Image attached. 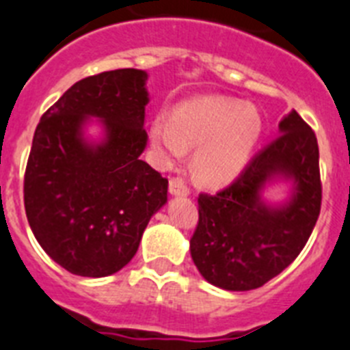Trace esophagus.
Instances as JSON below:
<instances>
[{"mask_svg": "<svg viewBox=\"0 0 350 350\" xmlns=\"http://www.w3.org/2000/svg\"><path fill=\"white\" fill-rule=\"evenodd\" d=\"M169 192L172 193V196L183 198V196H189L190 189L187 187V183H185L181 178H172V180L169 181Z\"/></svg>", "mask_w": 350, "mask_h": 350, "instance_id": "esophagus-1", "label": "esophagus"}]
</instances>
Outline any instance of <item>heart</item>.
<instances>
[{"label": "heart", "instance_id": "obj_1", "mask_svg": "<svg viewBox=\"0 0 350 350\" xmlns=\"http://www.w3.org/2000/svg\"><path fill=\"white\" fill-rule=\"evenodd\" d=\"M263 122L258 110L233 98H198L160 113L151 124V140L167 161L193 152V172L210 185L231 181L247 165Z\"/></svg>", "mask_w": 350, "mask_h": 350}]
</instances>
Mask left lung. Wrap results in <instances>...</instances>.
I'll return each instance as SVG.
<instances>
[{
  "label": "left lung",
  "mask_w": 350,
  "mask_h": 350,
  "mask_svg": "<svg viewBox=\"0 0 350 350\" xmlns=\"http://www.w3.org/2000/svg\"><path fill=\"white\" fill-rule=\"evenodd\" d=\"M280 133L258 151L224 190L201 193L190 254L208 283L231 292L260 288L299 256L315 228L322 202L315 131L292 110ZM293 183L283 205L262 201L265 185Z\"/></svg>",
  "instance_id": "obj_1"
}]
</instances>
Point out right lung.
<instances>
[{
    "label": "right lung",
    "instance_id": "right-lung-1",
    "mask_svg": "<svg viewBox=\"0 0 350 350\" xmlns=\"http://www.w3.org/2000/svg\"><path fill=\"white\" fill-rule=\"evenodd\" d=\"M148 72L107 70L76 81L37 126L25 172V208L35 239L53 261L83 278L128 265L169 181L140 160ZM90 116L105 137H83Z\"/></svg>",
    "mask_w": 350,
    "mask_h": 350
}]
</instances>
